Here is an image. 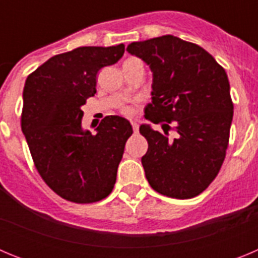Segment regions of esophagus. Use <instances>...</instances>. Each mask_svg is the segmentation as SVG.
<instances>
[{"label": "esophagus", "mask_w": 258, "mask_h": 258, "mask_svg": "<svg viewBox=\"0 0 258 258\" xmlns=\"http://www.w3.org/2000/svg\"><path fill=\"white\" fill-rule=\"evenodd\" d=\"M132 127H133L134 133H137V132H138V129H140V125L137 124L136 121H132Z\"/></svg>", "instance_id": "obj_1"}]
</instances>
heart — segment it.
I'll use <instances>...</instances> for the list:
<instances>
[{
  "label": "heart",
  "mask_w": 258,
  "mask_h": 258,
  "mask_svg": "<svg viewBox=\"0 0 258 258\" xmlns=\"http://www.w3.org/2000/svg\"><path fill=\"white\" fill-rule=\"evenodd\" d=\"M121 111H122V113H125V115H129V113H131V108H129V107H124Z\"/></svg>",
  "instance_id": "b5f03b06"
}]
</instances>
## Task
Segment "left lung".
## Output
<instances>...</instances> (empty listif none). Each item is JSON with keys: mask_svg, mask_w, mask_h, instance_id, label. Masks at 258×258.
<instances>
[{"mask_svg": "<svg viewBox=\"0 0 258 258\" xmlns=\"http://www.w3.org/2000/svg\"><path fill=\"white\" fill-rule=\"evenodd\" d=\"M126 51L151 68L145 117L164 131L140 127L149 142L146 178L165 197H198L218 174L229 146L234 104L226 72L199 45L170 35L132 42ZM170 128L179 133L174 140L167 137Z\"/></svg>", "mask_w": 258, "mask_h": 258, "instance_id": "left-lung-1", "label": "left lung"}]
</instances>
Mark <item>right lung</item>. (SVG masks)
I'll return each instance as SVG.
<instances>
[{"label":"right lung","instance_id":"obj_1","mask_svg":"<svg viewBox=\"0 0 258 258\" xmlns=\"http://www.w3.org/2000/svg\"><path fill=\"white\" fill-rule=\"evenodd\" d=\"M124 51L122 44L77 47L50 58L26 80L22 131L41 178L68 202H99L115 186L131 122L106 116L92 134L81 127V107L97 93L98 71Z\"/></svg>","mask_w":258,"mask_h":258}]
</instances>
